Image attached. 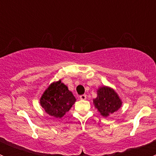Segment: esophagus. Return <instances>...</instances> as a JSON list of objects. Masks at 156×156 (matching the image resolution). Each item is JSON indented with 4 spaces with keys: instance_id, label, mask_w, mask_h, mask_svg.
<instances>
[{
    "instance_id": "esophagus-1",
    "label": "esophagus",
    "mask_w": 156,
    "mask_h": 156,
    "mask_svg": "<svg viewBox=\"0 0 156 156\" xmlns=\"http://www.w3.org/2000/svg\"><path fill=\"white\" fill-rule=\"evenodd\" d=\"M80 98L81 99V100H86L87 98V95L86 94H82L80 96Z\"/></svg>"
}]
</instances>
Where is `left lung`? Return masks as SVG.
Listing matches in <instances>:
<instances>
[{"mask_svg":"<svg viewBox=\"0 0 156 156\" xmlns=\"http://www.w3.org/2000/svg\"><path fill=\"white\" fill-rule=\"evenodd\" d=\"M94 104L101 115L108 116L120 108L122 101L115 90L102 87L98 90V97L94 99Z\"/></svg>","mask_w":156,"mask_h":156,"instance_id":"obj_1","label":"left lung"}]
</instances>
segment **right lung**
<instances>
[{
	"label": "right lung",
	"instance_id": "1",
	"mask_svg": "<svg viewBox=\"0 0 156 156\" xmlns=\"http://www.w3.org/2000/svg\"><path fill=\"white\" fill-rule=\"evenodd\" d=\"M75 101L73 93L61 80L51 83L41 98V105L44 111L56 118H62Z\"/></svg>",
	"mask_w": 156,
	"mask_h": 156
}]
</instances>
